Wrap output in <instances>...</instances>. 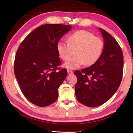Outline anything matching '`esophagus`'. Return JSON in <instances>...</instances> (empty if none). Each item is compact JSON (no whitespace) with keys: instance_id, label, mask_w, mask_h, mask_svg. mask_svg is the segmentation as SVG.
Masks as SVG:
<instances>
[{"instance_id":"34e87169","label":"esophagus","mask_w":133,"mask_h":133,"mask_svg":"<svg viewBox=\"0 0 133 133\" xmlns=\"http://www.w3.org/2000/svg\"><path fill=\"white\" fill-rule=\"evenodd\" d=\"M67 72H68L69 74H73V71L71 70H67Z\"/></svg>"}]
</instances>
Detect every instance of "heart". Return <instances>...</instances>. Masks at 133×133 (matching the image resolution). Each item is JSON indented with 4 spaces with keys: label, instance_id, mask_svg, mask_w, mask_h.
I'll list each match as a JSON object with an SVG mask.
<instances>
[{
    "label": "heart",
    "instance_id": "heart-1",
    "mask_svg": "<svg viewBox=\"0 0 133 133\" xmlns=\"http://www.w3.org/2000/svg\"><path fill=\"white\" fill-rule=\"evenodd\" d=\"M67 42L59 41L56 44V50L59 58L63 61L67 60L75 51V56L64 64V67L70 70L78 68L84 63L91 66L98 61L103 51L102 39L86 30L71 33L68 36Z\"/></svg>",
    "mask_w": 133,
    "mask_h": 133
}]
</instances>
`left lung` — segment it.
Wrapping results in <instances>:
<instances>
[{
	"label": "left lung",
	"instance_id": "obj_1",
	"mask_svg": "<svg viewBox=\"0 0 133 133\" xmlns=\"http://www.w3.org/2000/svg\"><path fill=\"white\" fill-rule=\"evenodd\" d=\"M104 39L103 51L100 58L89 67L76 70L77 100L86 106L94 107L104 103L119 88L123 70L122 49L117 41L99 29Z\"/></svg>",
	"mask_w": 133,
	"mask_h": 133
}]
</instances>
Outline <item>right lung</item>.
<instances>
[{"label": "right lung", "mask_w": 133, "mask_h": 133, "mask_svg": "<svg viewBox=\"0 0 133 133\" xmlns=\"http://www.w3.org/2000/svg\"><path fill=\"white\" fill-rule=\"evenodd\" d=\"M71 27L42 25L30 33L17 50L14 73L23 95L36 106H47L57 100L58 89L67 71L58 68L61 62L56 44Z\"/></svg>", "instance_id": "right-lung-1"}]
</instances>
